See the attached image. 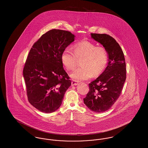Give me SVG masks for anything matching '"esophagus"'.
Here are the masks:
<instances>
[{"label": "esophagus", "instance_id": "34e87169", "mask_svg": "<svg viewBox=\"0 0 148 148\" xmlns=\"http://www.w3.org/2000/svg\"><path fill=\"white\" fill-rule=\"evenodd\" d=\"M78 84V82L76 80H73L71 82V85L74 86V85H77Z\"/></svg>", "mask_w": 148, "mask_h": 148}]
</instances>
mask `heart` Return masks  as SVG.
Masks as SVG:
<instances>
[{
  "mask_svg": "<svg viewBox=\"0 0 148 148\" xmlns=\"http://www.w3.org/2000/svg\"><path fill=\"white\" fill-rule=\"evenodd\" d=\"M82 59L81 67L71 74L75 80H85L100 74L106 68L108 62V53L105 48L97 47L89 41L84 40L75 44L73 52L69 48L64 49L61 54V61L68 71L76 66L77 59Z\"/></svg>",
  "mask_w": 148,
  "mask_h": 148,
  "instance_id": "b5f03b06",
  "label": "heart"
}]
</instances>
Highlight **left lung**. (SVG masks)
<instances>
[{
  "instance_id": "1",
  "label": "left lung",
  "mask_w": 148,
  "mask_h": 148,
  "mask_svg": "<svg viewBox=\"0 0 148 148\" xmlns=\"http://www.w3.org/2000/svg\"><path fill=\"white\" fill-rule=\"evenodd\" d=\"M108 53V65L103 73L89 84L84 102L92 112L102 113L109 109L119 97L126 79V64L119 44L110 35L91 33Z\"/></svg>"
}]
</instances>
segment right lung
<instances>
[{"label":"right lung","mask_w":148,"mask_h":148,"mask_svg":"<svg viewBox=\"0 0 148 148\" xmlns=\"http://www.w3.org/2000/svg\"><path fill=\"white\" fill-rule=\"evenodd\" d=\"M74 39L70 32L52 29L44 34L29 51L23 77L29 103L42 112L56 110L71 85L61 54Z\"/></svg>","instance_id":"add662e5"}]
</instances>
